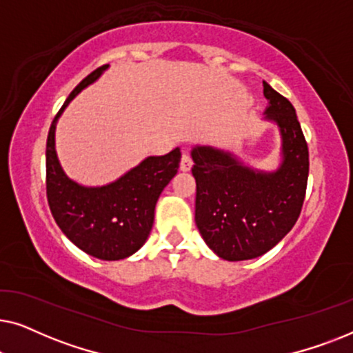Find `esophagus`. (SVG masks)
<instances>
[{
  "instance_id": "esophagus-1",
  "label": "esophagus",
  "mask_w": 353,
  "mask_h": 353,
  "mask_svg": "<svg viewBox=\"0 0 353 353\" xmlns=\"http://www.w3.org/2000/svg\"><path fill=\"white\" fill-rule=\"evenodd\" d=\"M191 167H192V161H191V156L190 154H183L181 156V162H180V168L183 172H190L191 170Z\"/></svg>"
}]
</instances>
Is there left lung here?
Here are the masks:
<instances>
[{"label": "left lung", "instance_id": "left-lung-1", "mask_svg": "<svg viewBox=\"0 0 353 353\" xmlns=\"http://www.w3.org/2000/svg\"><path fill=\"white\" fill-rule=\"evenodd\" d=\"M263 119L278 125L281 163L257 170L233 152L194 146L196 225L205 244L230 262L255 259L274 248L296 225L305 199L308 148L296 109L263 81Z\"/></svg>", "mask_w": 353, "mask_h": 353}]
</instances>
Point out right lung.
Wrapping results in <instances>:
<instances>
[{
  "instance_id": "obj_1",
  "label": "right lung",
  "mask_w": 353,
  "mask_h": 353,
  "mask_svg": "<svg viewBox=\"0 0 353 353\" xmlns=\"http://www.w3.org/2000/svg\"><path fill=\"white\" fill-rule=\"evenodd\" d=\"M108 67L81 80L52 120L46 141V196L57 226L77 248L96 259L120 260L146 243L157 199L176 175L181 152L175 148L165 156H149L104 186H83L65 175L56 154V123L70 101Z\"/></svg>"
}]
</instances>
